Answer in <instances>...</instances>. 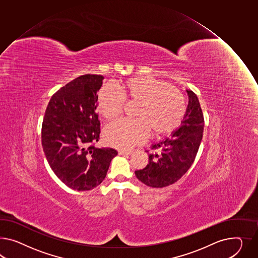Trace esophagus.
Masks as SVG:
<instances>
[{
  "label": "esophagus",
  "instance_id": "esophagus-1",
  "mask_svg": "<svg viewBox=\"0 0 258 258\" xmlns=\"http://www.w3.org/2000/svg\"><path fill=\"white\" fill-rule=\"evenodd\" d=\"M132 153V150H118L119 155H131Z\"/></svg>",
  "mask_w": 258,
  "mask_h": 258
}]
</instances>
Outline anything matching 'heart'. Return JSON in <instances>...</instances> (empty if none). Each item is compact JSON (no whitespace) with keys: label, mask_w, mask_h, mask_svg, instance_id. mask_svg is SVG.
Masks as SVG:
<instances>
[{"label":"heart","mask_w":258,"mask_h":258,"mask_svg":"<svg viewBox=\"0 0 258 258\" xmlns=\"http://www.w3.org/2000/svg\"><path fill=\"white\" fill-rule=\"evenodd\" d=\"M125 98L139 101L136 117L121 119L105 131V140L111 147L130 148L148 138L150 131L160 136L172 133L185 113V99L179 91L169 84L149 78H133L116 87L105 86L98 94V111L111 121L118 117L125 106Z\"/></svg>","instance_id":"obj_1"}]
</instances>
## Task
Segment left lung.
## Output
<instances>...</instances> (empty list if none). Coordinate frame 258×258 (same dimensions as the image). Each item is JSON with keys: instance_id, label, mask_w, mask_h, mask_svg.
Here are the masks:
<instances>
[{"instance_id": "1", "label": "left lung", "mask_w": 258, "mask_h": 258, "mask_svg": "<svg viewBox=\"0 0 258 258\" xmlns=\"http://www.w3.org/2000/svg\"><path fill=\"white\" fill-rule=\"evenodd\" d=\"M186 92L188 103L181 125L171 137L153 144L148 164L135 171L136 177L147 186L163 188L174 184L194 163L202 141L204 116L197 96L192 91Z\"/></svg>"}]
</instances>
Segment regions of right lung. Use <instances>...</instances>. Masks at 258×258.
<instances>
[{
    "instance_id": "obj_1",
    "label": "right lung",
    "mask_w": 258,
    "mask_h": 258,
    "mask_svg": "<svg viewBox=\"0 0 258 258\" xmlns=\"http://www.w3.org/2000/svg\"><path fill=\"white\" fill-rule=\"evenodd\" d=\"M104 77L85 74L56 92L42 124V147L56 176L76 190H90L104 180L112 148H97L100 123L98 92Z\"/></svg>"
}]
</instances>
